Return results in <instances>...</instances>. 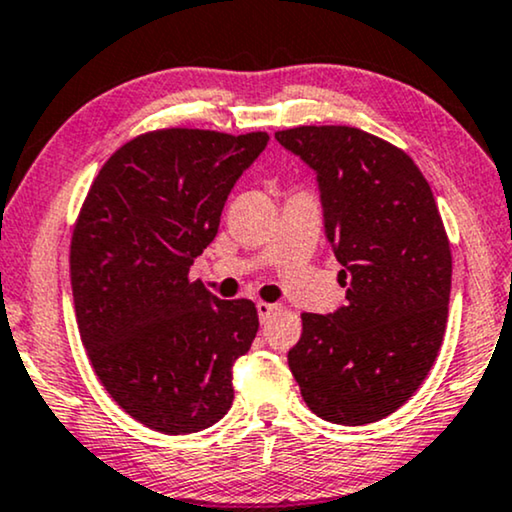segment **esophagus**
Returning <instances> with one entry per match:
<instances>
[{
	"mask_svg": "<svg viewBox=\"0 0 512 512\" xmlns=\"http://www.w3.org/2000/svg\"><path fill=\"white\" fill-rule=\"evenodd\" d=\"M256 310H258V317H261V322H265L268 320V317L275 313L277 310V305L275 303H265V301H258L256 303Z\"/></svg>",
	"mask_w": 512,
	"mask_h": 512,
	"instance_id": "esophagus-1",
	"label": "esophagus"
}]
</instances>
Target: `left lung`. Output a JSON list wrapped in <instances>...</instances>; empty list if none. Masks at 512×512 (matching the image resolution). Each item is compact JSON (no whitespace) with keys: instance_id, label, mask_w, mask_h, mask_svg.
Segmentation results:
<instances>
[{"instance_id":"1","label":"left lung","mask_w":512,"mask_h":512,"mask_svg":"<svg viewBox=\"0 0 512 512\" xmlns=\"http://www.w3.org/2000/svg\"><path fill=\"white\" fill-rule=\"evenodd\" d=\"M317 174L348 303L303 313L289 369L310 411L341 426L386 418L416 393L447 329L451 249L433 190L407 152L355 126L275 134Z\"/></svg>"}]
</instances>
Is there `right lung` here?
<instances>
[{"label": "right lung", "mask_w": 512, "mask_h": 512, "mask_svg": "<svg viewBox=\"0 0 512 512\" xmlns=\"http://www.w3.org/2000/svg\"><path fill=\"white\" fill-rule=\"evenodd\" d=\"M268 138L148 131L112 152L77 216L70 280L86 355L112 400L157 433L214 426L235 397L256 305L221 301L188 272Z\"/></svg>", "instance_id": "right-lung-1"}]
</instances>
